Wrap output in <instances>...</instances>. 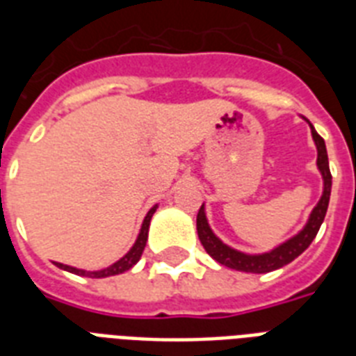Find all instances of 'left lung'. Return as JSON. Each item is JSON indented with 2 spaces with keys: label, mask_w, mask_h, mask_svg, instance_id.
Listing matches in <instances>:
<instances>
[{
  "label": "left lung",
  "mask_w": 356,
  "mask_h": 356,
  "mask_svg": "<svg viewBox=\"0 0 356 356\" xmlns=\"http://www.w3.org/2000/svg\"><path fill=\"white\" fill-rule=\"evenodd\" d=\"M310 125L312 131V138L316 142V149H318V170L321 172L323 177V194L321 200L318 201V205L314 207V211L310 214L309 222L303 227V231H299L298 234L284 243H281L279 248L271 249L270 253L262 254H245L242 251L229 248L227 243H223L216 234L212 233V229L209 227L205 216V207L201 205L200 212H197V236H200L203 248L212 259L220 262V264L233 268L238 271H248V273H268V271L279 270L282 266L290 264L293 259H298L299 254L303 253L305 249L309 248L312 240L316 238L318 231H320L321 223L325 220L327 207H329V197H331V186H332V175L329 170V159H327V147L325 140L321 138L320 134L316 133V129Z\"/></svg>",
  "instance_id": "obj_1"
}]
</instances>
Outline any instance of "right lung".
<instances>
[{"label":"right lung","instance_id":"1","mask_svg":"<svg viewBox=\"0 0 356 356\" xmlns=\"http://www.w3.org/2000/svg\"><path fill=\"white\" fill-rule=\"evenodd\" d=\"M156 211V205L147 212V216L144 218V223H142V229H140V234L136 238V242L131 249H129V253L125 257L118 260V262H114L113 266H108L105 270H99V271H85V270H77V268H72V266H66V264H60L57 262V266L60 270H66L70 273H75V275H83V277H92V279H102V277H111V275H118V273H123V271L131 270L136 262L140 260L142 257V251L145 248V242H147V231H149V222H151V216L155 214Z\"/></svg>","mask_w":356,"mask_h":356}]
</instances>
